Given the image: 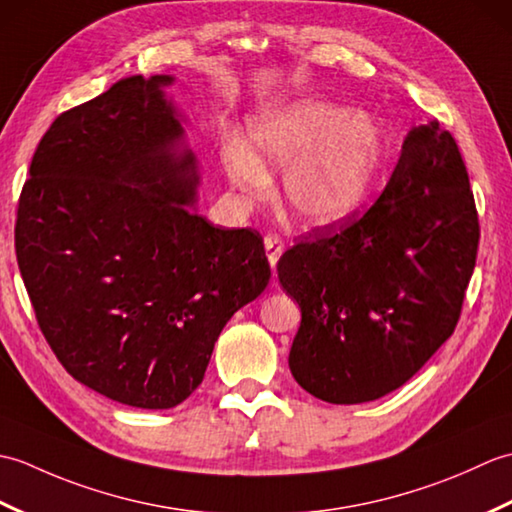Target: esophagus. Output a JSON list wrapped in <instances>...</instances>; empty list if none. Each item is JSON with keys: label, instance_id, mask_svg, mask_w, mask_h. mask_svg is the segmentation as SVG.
Segmentation results:
<instances>
[{"label": "esophagus", "instance_id": "esophagus-1", "mask_svg": "<svg viewBox=\"0 0 512 512\" xmlns=\"http://www.w3.org/2000/svg\"><path fill=\"white\" fill-rule=\"evenodd\" d=\"M264 248H266V257L270 266H277L281 253H284V242L277 235H266L264 237Z\"/></svg>", "mask_w": 512, "mask_h": 512}]
</instances>
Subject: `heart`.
<instances>
[{
    "instance_id": "obj_1",
    "label": "heart",
    "mask_w": 512,
    "mask_h": 512,
    "mask_svg": "<svg viewBox=\"0 0 512 512\" xmlns=\"http://www.w3.org/2000/svg\"><path fill=\"white\" fill-rule=\"evenodd\" d=\"M385 160V136L367 112L328 99H297L255 114L246 145L222 151L228 182L246 195L268 189V169H284L281 204L310 228L341 226L363 209Z\"/></svg>"
}]
</instances>
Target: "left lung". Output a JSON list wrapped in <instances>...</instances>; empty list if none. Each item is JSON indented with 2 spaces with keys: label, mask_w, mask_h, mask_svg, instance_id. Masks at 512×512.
<instances>
[{
  "label": "left lung",
  "mask_w": 512,
  "mask_h": 512,
  "mask_svg": "<svg viewBox=\"0 0 512 512\" xmlns=\"http://www.w3.org/2000/svg\"><path fill=\"white\" fill-rule=\"evenodd\" d=\"M477 242L453 136L438 121L411 127L380 198L279 259V284L301 308L288 356L297 383L332 405L405 385L453 334Z\"/></svg>",
  "instance_id": "left-lung-1"
}]
</instances>
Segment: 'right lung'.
<instances>
[{
  "label": "right lung",
  "instance_id": "right-lung-1",
  "mask_svg": "<svg viewBox=\"0 0 512 512\" xmlns=\"http://www.w3.org/2000/svg\"><path fill=\"white\" fill-rule=\"evenodd\" d=\"M173 81L127 76L63 112L32 156L15 226L52 352L85 387L138 409L187 400L228 319L270 279L259 233L198 213Z\"/></svg>",
  "mask_w": 512,
  "mask_h": 512
}]
</instances>
